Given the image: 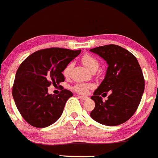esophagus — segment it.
Wrapping results in <instances>:
<instances>
[{"label": "esophagus", "instance_id": "esophagus-1", "mask_svg": "<svg viewBox=\"0 0 158 158\" xmlns=\"http://www.w3.org/2000/svg\"><path fill=\"white\" fill-rule=\"evenodd\" d=\"M78 98H81V100H87L88 99V97H86V96H81V95H78Z\"/></svg>", "mask_w": 158, "mask_h": 158}]
</instances>
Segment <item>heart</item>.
Segmentation results:
<instances>
[{
	"label": "heart",
	"instance_id": "b5f03b06",
	"mask_svg": "<svg viewBox=\"0 0 158 158\" xmlns=\"http://www.w3.org/2000/svg\"><path fill=\"white\" fill-rule=\"evenodd\" d=\"M81 61H82V63L91 71H97L98 68H99V61L98 60V59L95 58L94 56L90 55V54H84V55H83L82 57H81ZM72 67V63L68 64L64 67V68L63 70V74L64 77H68L71 75ZM91 87L92 85L86 84V83H77V84L73 87V90H74V91L77 92V93L84 94L87 93L88 90Z\"/></svg>",
	"mask_w": 158,
	"mask_h": 158
}]
</instances>
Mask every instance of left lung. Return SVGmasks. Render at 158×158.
<instances>
[{"mask_svg":"<svg viewBox=\"0 0 158 158\" xmlns=\"http://www.w3.org/2000/svg\"><path fill=\"white\" fill-rule=\"evenodd\" d=\"M108 64L106 76L94 93V109L90 117L107 126H117L130 119L137 110L144 90V78L135 56L122 47L108 44L90 50ZM111 94L105 102L100 94Z\"/></svg>","mask_w":158,"mask_h":158,"instance_id":"obj_1","label":"left lung"}]
</instances>
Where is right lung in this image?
Returning a JSON list of instances; mask_svg holds the SVG:
<instances>
[{
	"mask_svg": "<svg viewBox=\"0 0 158 158\" xmlns=\"http://www.w3.org/2000/svg\"><path fill=\"white\" fill-rule=\"evenodd\" d=\"M60 48L39 50L21 64L14 81L12 94L24 120L35 127H46L59 119L73 93L62 89L57 95L48 93L51 84L64 81V67L81 53Z\"/></svg>",
	"mask_w": 158,
	"mask_h": 158,
	"instance_id": "right-lung-1",
	"label": "right lung"
}]
</instances>
